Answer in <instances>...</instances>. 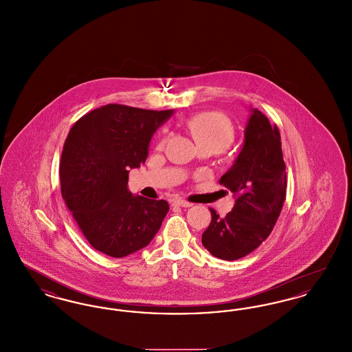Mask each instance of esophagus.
I'll use <instances>...</instances> for the list:
<instances>
[{
	"instance_id": "esophagus-1",
	"label": "esophagus",
	"mask_w": 352,
	"mask_h": 352,
	"mask_svg": "<svg viewBox=\"0 0 352 352\" xmlns=\"http://www.w3.org/2000/svg\"><path fill=\"white\" fill-rule=\"evenodd\" d=\"M173 206H179V207H191L192 204L190 201H184V199H175L173 201Z\"/></svg>"
}]
</instances>
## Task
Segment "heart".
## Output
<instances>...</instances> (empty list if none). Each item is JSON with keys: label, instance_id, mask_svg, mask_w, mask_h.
Returning <instances> with one entry per match:
<instances>
[{"label": "heart", "instance_id": "b5f03b06", "mask_svg": "<svg viewBox=\"0 0 352 352\" xmlns=\"http://www.w3.org/2000/svg\"><path fill=\"white\" fill-rule=\"evenodd\" d=\"M187 129L192 135L197 145H211L217 151L227 149L234 138V131L231 121L218 112H201L187 118ZM165 138L160 141V145Z\"/></svg>", "mask_w": 352, "mask_h": 352}]
</instances>
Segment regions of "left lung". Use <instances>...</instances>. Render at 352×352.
<instances>
[{
  "mask_svg": "<svg viewBox=\"0 0 352 352\" xmlns=\"http://www.w3.org/2000/svg\"><path fill=\"white\" fill-rule=\"evenodd\" d=\"M219 184L234 192L236 201L224 218L210 208L212 219L201 234V244L212 256L234 261L267 240L286 197L280 131L258 109H252L243 149Z\"/></svg>",
  "mask_w": 352,
  "mask_h": 352,
  "instance_id": "1",
  "label": "left lung"
}]
</instances>
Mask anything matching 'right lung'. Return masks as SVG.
I'll return each instance as SVG.
<instances>
[{"mask_svg":"<svg viewBox=\"0 0 352 352\" xmlns=\"http://www.w3.org/2000/svg\"><path fill=\"white\" fill-rule=\"evenodd\" d=\"M173 111L107 104L79 118L68 133L60 190L88 243L111 257L146 247L168 211L164 199L133 197L129 168L145 164L151 135Z\"/></svg>","mask_w":352,"mask_h":352,"instance_id":"right-lung-1","label":"right lung"}]
</instances>
